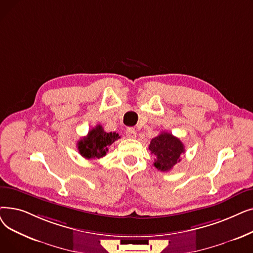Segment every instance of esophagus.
<instances>
[{
  "label": "esophagus",
  "instance_id": "esophagus-1",
  "mask_svg": "<svg viewBox=\"0 0 253 253\" xmlns=\"http://www.w3.org/2000/svg\"><path fill=\"white\" fill-rule=\"evenodd\" d=\"M136 134L137 133H136V131H135L134 128H132V127H128L127 128V130H126L127 137H129V138H135Z\"/></svg>",
  "mask_w": 253,
  "mask_h": 253
}]
</instances>
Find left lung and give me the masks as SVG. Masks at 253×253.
Segmentation results:
<instances>
[{"label":"left lung","instance_id":"8db88e82","mask_svg":"<svg viewBox=\"0 0 253 253\" xmlns=\"http://www.w3.org/2000/svg\"><path fill=\"white\" fill-rule=\"evenodd\" d=\"M149 150L156 156L154 166L160 171L167 172L180 162V155L184 153V145L179 138L168 132L160 134L151 140Z\"/></svg>","mask_w":253,"mask_h":253}]
</instances>
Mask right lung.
<instances>
[{
	"mask_svg": "<svg viewBox=\"0 0 253 253\" xmlns=\"http://www.w3.org/2000/svg\"><path fill=\"white\" fill-rule=\"evenodd\" d=\"M120 138L116 132H105L101 125L91 129L87 136L78 141V150L82 157L88 160L99 159L106 155L110 145Z\"/></svg>",
	"mask_w": 253,
	"mask_h": 253,
	"instance_id": "1",
	"label": "right lung"
}]
</instances>
